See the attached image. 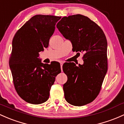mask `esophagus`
<instances>
[{"label":"esophagus","instance_id":"esophagus-1","mask_svg":"<svg viewBox=\"0 0 124 124\" xmlns=\"http://www.w3.org/2000/svg\"><path fill=\"white\" fill-rule=\"evenodd\" d=\"M62 64H63V62H60V66H61V70H62Z\"/></svg>","mask_w":124,"mask_h":124}]
</instances>
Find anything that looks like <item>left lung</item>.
<instances>
[{"mask_svg": "<svg viewBox=\"0 0 124 124\" xmlns=\"http://www.w3.org/2000/svg\"><path fill=\"white\" fill-rule=\"evenodd\" d=\"M57 28L71 41L73 51L83 53V64L64 63L67 81L63 85L66 101L74 106H83L93 101L99 94L108 70L107 40L95 22L82 15L64 16Z\"/></svg>", "mask_w": 124, "mask_h": 124, "instance_id": "obj_1", "label": "left lung"}]
</instances>
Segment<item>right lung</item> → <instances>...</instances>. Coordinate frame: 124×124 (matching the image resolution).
Segmentation results:
<instances>
[{
	"label": "right lung",
	"instance_id": "add662e5",
	"mask_svg": "<svg viewBox=\"0 0 124 124\" xmlns=\"http://www.w3.org/2000/svg\"><path fill=\"white\" fill-rule=\"evenodd\" d=\"M62 17L37 15L16 32L9 59L15 88L25 102L38 105L46 102L55 77L61 73L58 62L43 64L39 53L48 46L55 25Z\"/></svg>",
	"mask_w": 124,
	"mask_h": 124
}]
</instances>
